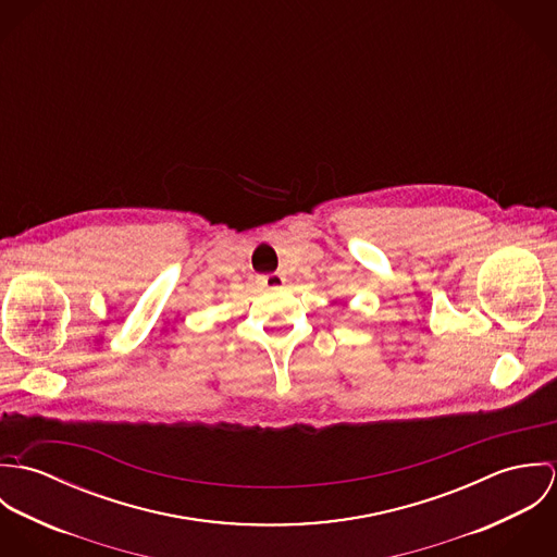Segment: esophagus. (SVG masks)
Masks as SVG:
<instances>
[{"instance_id":"obj_1","label":"esophagus","mask_w":557,"mask_h":557,"mask_svg":"<svg viewBox=\"0 0 557 557\" xmlns=\"http://www.w3.org/2000/svg\"><path fill=\"white\" fill-rule=\"evenodd\" d=\"M285 281H287V278H285L283 274H278V272L261 276V283H263V287H268V289H283V287H285Z\"/></svg>"}]
</instances>
